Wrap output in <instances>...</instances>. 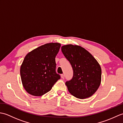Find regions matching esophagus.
I'll return each instance as SVG.
<instances>
[{
    "label": "esophagus",
    "mask_w": 123,
    "mask_h": 123,
    "mask_svg": "<svg viewBox=\"0 0 123 123\" xmlns=\"http://www.w3.org/2000/svg\"><path fill=\"white\" fill-rule=\"evenodd\" d=\"M61 78H62V79H64V75L63 74H61Z\"/></svg>",
    "instance_id": "1"
}]
</instances>
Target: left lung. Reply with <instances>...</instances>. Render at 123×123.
Returning a JSON list of instances; mask_svg holds the SVG:
<instances>
[{
    "label": "left lung",
    "instance_id": "left-lung-1",
    "mask_svg": "<svg viewBox=\"0 0 123 123\" xmlns=\"http://www.w3.org/2000/svg\"><path fill=\"white\" fill-rule=\"evenodd\" d=\"M61 51L74 71L72 79L66 82L70 93L79 99L90 97L100 85V65L89 52L80 46L63 45Z\"/></svg>",
    "mask_w": 123,
    "mask_h": 123
}]
</instances>
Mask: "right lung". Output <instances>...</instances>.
Masks as SVG:
<instances>
[{
	"label": "right lung",
	"mask_w": 123,
	"mask_h": 123,
	"mask_svg": "<svg viewBox=\"0 0 123 123\" xmlns=\"http://www.w3.org/2000/svg\"><path fill=\"white\" fill-rule=\"evenodd\" d=\"M61 44H44L29 52L23 60L20 74L22 84L27 92L41 96L51 90L60 79L56 72L55 57Z\"/></svg>",
	"instance_id": "right-lung-1"
}]
</instances>
